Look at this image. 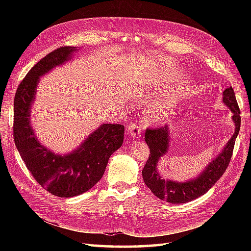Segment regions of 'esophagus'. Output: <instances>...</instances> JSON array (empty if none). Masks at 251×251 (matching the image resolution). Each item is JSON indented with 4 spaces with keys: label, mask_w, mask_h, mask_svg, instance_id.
Instances as JSON below:
<instances>
[{
    "label": "esophagus",
    "mask_w": 251,
    "mask_h": 251,
    "mask_svg": "<svg viewBox=\"0 0 251 251\" xmlns=\"http://www.w3.org/2000/svg\"><path fill=\"white\" fill-rule=\"evenodd\" d=\"M127 131L128 135L134 138V139H138L141 137V127L137 124V123H131V124L127 127Z\"/></svg>",
    "instance_id": "34e87169"
}]
</instances>
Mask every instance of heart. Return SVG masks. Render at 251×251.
<instances>
[{"label":"heart","mask_w":251,"mask_h":251,"mask_svg":"<svg viewBox=\"0 0 251 251\" xmlns=\"http://www.w3.org/2000/svg\"><path fill=\"white\" fill-rule=\"evenodd\" d=\"M149 115L152 120L156 122H164L168 116V109L165 108L163 105H155L149 111Z\"/></svg>","instance_id":"b5f03b06"}]
</instances>
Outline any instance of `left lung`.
<instances>
[{"label": "left lung", "mask_w": 251, "mask_h": 251, "mask_svg": "<svg viewBox=\"0 0 251 251\" xmlns=\"http://www.w3.org/2000/svg\"><path fill=\"white\" fill-rule=\"evenodd\" d=\"M222 96L223 103L233 113L232 120L235 125V130L219 155L212 159V162L208 164V166L194 179L185 181V182L163 179L157 172V164L159 158L168 152L170 141L169 128L166 125L159 128H148L146 130L145 140L150 148V156L146 163V166L143 167L142 177L146 185L158 199L172 202V204H183V202L191 201L204 195L225 174L232 158L234 145H235L236 137L241 128V111H239L235 94L232 87L226 88Z\"/></svg>", "instance_id": "obj_1"}]
</instances>
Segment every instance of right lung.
Listing matches in <instances>:
<instances>
[{
    "label": "right lung",
    "instance_id": "1",
    "mask_svg": "<svg viewBox=\"0 0 251 251\" xmlns=\"http://www.w3.org/2000/svg\"><path fill=\"white\" fill-rule=\"evenodd\" d=\"M76 47L63 46L36 63L21 81L14 99V140L26 168L42 188L55 196L72 197L92 189L102 178L110 156L124 140V126L102 124L66 155L42 146L30 123L40 77L72 59Z\"/></svg>",
    "mask_w": 251,
    "mask_h": 251
}]
</instances>
